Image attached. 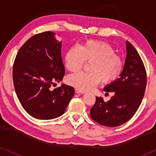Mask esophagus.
<instances>
[{
	"label": "esophagus",
	"mask_w": 156,
	"mask_h": 156,
	"mask_svg": "<svg viewBox=\"0 0 156 156\" xmlns=\"http://www.w3.org/2000/svg\"><path fill=\"white\" fill-rule=\"evenodd\" d=\"M74 91H75V92L77 93V94H84L85 93L84 91L81 90V89H77V88H76L75 89H74Z\"/></svg>",
	"instance_id": "1"
}]
</instances>
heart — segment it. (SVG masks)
Returning a JSON list of instances; mask_svg holds the SVG:
<instances>
[{"instance_id":"b5f03b06","label":"heart","mask_w":156,"mask_h":156,"mask_svg":"<svg viewBox=\"0 0 156 156\" xmlns=\"http://www.w3.org/2000/svg\"><path fill=\"white\" fill-rule=\"evenodd\" d=\"M107 42L89 40L79 47H72L65 54L67 69L71 72H80L86 62H91L90 72H80L70 75L67 82L81 90H90L102 82L106 84L116 81L121 75L123 62L121 56Z\"/></svg>"}]
</instances>
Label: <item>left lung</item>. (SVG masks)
<instances>
[{"label":"left lung","mask_w":156,"mask_h":156,"mask_svg":"<svg viewBox=\"0 0 156 156\" xmlns=\"http://www.w3.org/2000/svg\"><path fill=\"white\" fill-rule=\"evenodd\" d=\"M126 44L127 54L123 71L119 78L104 89L114 95L107 102L102 97H96L90 111L91 118L106 126H119L131 119L141 104L146 90L144 62L135 48L128 41Z\"/></svg>","instance_id":"obj_1"}]
</instances>
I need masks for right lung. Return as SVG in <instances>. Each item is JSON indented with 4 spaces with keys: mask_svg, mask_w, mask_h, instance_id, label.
I'll return each instance as SVG.
<instances>
[{
    "mask_svg": "<svg viewBox=\"0 0 156 156\" xmlns=\"http://www.w3.org/2000/svg\"><path fill=\"white\" fill-rule=\"evenodd\" d=\"M53 32L35 35L19 50L12 68L17 97L27 114L37 119L60 116L74 94V89L62 84L65 74L61 55L62 42Z\"/></svg>",
    "mask_w": 156,
    "mask_h": 156,
    "instance_id": "obj_1",
    "label": "right lung"
}]
</instances>
